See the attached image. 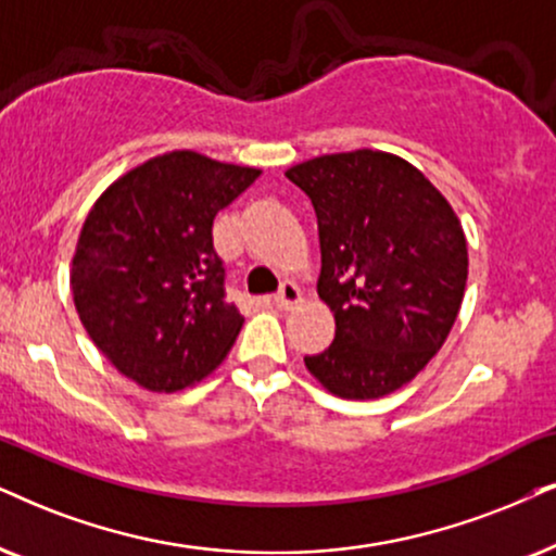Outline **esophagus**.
I'll use <instances>...</instances> for the list:
<instances>
[{
	"mask_svg": "<svg viewBox=\"0 0 556 556\" xmlns=\"http://www.w3.org/2000/svg\"><path fill=\"white\" fill-rule=\"evenodd\" d=\"M298 302H300V290L298 285L292 282H285L279 287V292L271 298V305L277 307V311H290V307L298 305Z\"/></svg>",
	"mask_w": 556,
	"mask_h": 556,
	"instance_id": "34e87169",
	"label": "esophagus"
}]
</instances>
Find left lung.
Wrapping results in <instances>:
<instances>
[{"instance_id": "obj_1", "label": "left lung", "mask_w": 556, "mask_h": 556, "mask_svg": "<svg viewBox=\"0 0 556 556\" xmlns=\"http://www.w3.org/2000/svg\"><path fill=\"white\" fill-rule=\"evenodd\" d=\"M320 236L318 294L336 339L305 356L333 395L375 400L403 388L444 346L467 287V241L444 194L384 151L330 153L292 166Z\"/></svg>"}]
</instances>
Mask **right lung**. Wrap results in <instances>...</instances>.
<instances>
[{"mask_svg": "<svg viewBox=\"0 0 556 556\" xmlns=\"http://www.w3.org/2000/svg\"><path fill=\"white\" fill-rule=\"evenodd\" d=\"M258 174L172 151L132 168L89 210L72 266L76 313L140 388L185 390L233 346L243 315L226 300L213 220Z\"/></svg>", "mask_w": 556, "mask_h": 556, "instance_id": "right-lung-1", "label": "right lung"}]
</instances>
